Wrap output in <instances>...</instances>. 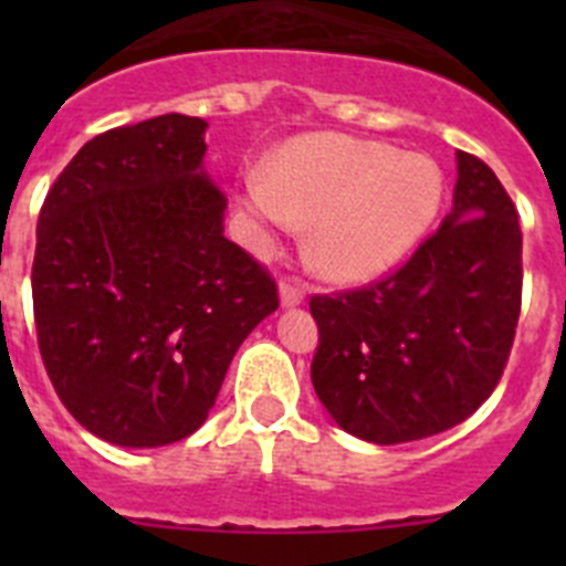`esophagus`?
<instances>
[{"instance_id":"esophagus-1","label":"esophagus","mask_w":566,"mask_h":566,"mask_svg":"<svg viewBox=\"0 0 566 566\" xmlns=\"http://www.w3.org/2000/svg\"><path fill=\"white\" fill-rule=\"evenodd\" d=\"M303 300H306V289L292 283V280H283V283H280V303H283V306H300Z\"/></svg>"}]
</instances>
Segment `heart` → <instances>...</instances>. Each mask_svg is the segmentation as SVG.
I'll return each instance as SVG.
<instances>
[{"label": "heart", "instance_id": "obj_1", "mask_svg": "<svg viewBox=\"0 0 566 566\" xmlns=\"http://www.w3.org/2000/svg\"><path fill=\"white\" fill-rule=\"evenodd\" d=\"M442 198V169L428 155L339 133L294 138L269 172L243 181V203L260 223H312L308 258L334 283L397 266L431 232Z\"/></svg>", "mask_w": 566, "mask_h": 566}]
</instances>
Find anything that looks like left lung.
Returning a JSON list of instances; mask_svg holds the SVG:
<instances>
[{
  "label": "left lung",
  "instance_id": "8db88e82",
  "mask_svg": "<svg viewBox=\"0 0 566 566\" xmlns=\"http://www.w3.org/2000/svg\"><path fill=\"white\" fill-rule=\"evenodd\" d=\"M312 382L343 431L413 442L493 394L522 312V229L496 172L459 153L453 209L391 274L312 294Z\"/></svg>",
  "mask_w": 566,
  "mask_h": 566
}]
</instances>
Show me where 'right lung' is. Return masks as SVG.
<instances>
[{
    "label": "right lung",
    "mask_w": 566,
    "mask_h": 566,
    "mask_svg": "<svg viewBox=\"0 0 566 566\" xmlns=\"http://www.w3.org/2000/svg\"><path fill=\"white\" fill-rule=\"evenodd\" d=\"M203 129L167 113L96 135L39 212L44 371L104 442L158 448L198 431L240 343L280 306L269 269L223 238Z\"/></svg>",
    "instance_id": "obj_1"
}]
</instances>
